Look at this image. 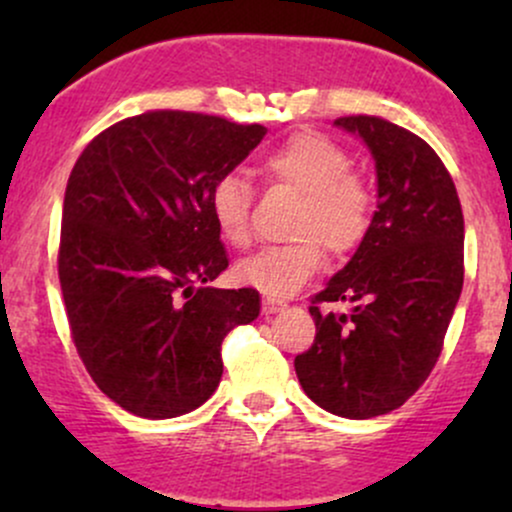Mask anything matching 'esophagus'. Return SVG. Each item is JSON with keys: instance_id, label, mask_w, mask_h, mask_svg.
Masks as SVG:
<instances>
[{"instance_id": "obj_1", "label": "esophagus", "mask_w": 512, "mask_h": 512, "mask_svg": "<svg viewBox=\"0 0 512 512\" xmlns=\"http://www.w3.org/2000/svg\"><path fill=\"white\" fill-rule=\"evenodd\" d=\"M284 301H276V298H264L262 301V310H264V315H274V313H279V310H284Z\"/></svg>"}]
</instances>
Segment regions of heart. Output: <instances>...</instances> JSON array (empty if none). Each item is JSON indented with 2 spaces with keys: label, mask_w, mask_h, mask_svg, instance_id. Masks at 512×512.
I'll return each instance as SVG.
<instances>
[{
  "label": "heart",
  "mask_w": 512,
  "mask_h": 512,
  "mask_svg": "<svg viewBox=\"0 0 512 512\" xmlns=\"http://www.w3.org/2000/svg\"><path fill=\"white\" fill-rule=\"evenodd\" d=\"M262 175L301 192L303 202L293 221L289 245H272L236 264V279L269 298L293 296L322 264L320 242L339 257L356 250L373 219V192L351 170V156L317 132L293 134L269 151L260 163ZM252 190L236 173L221 175L209 192V209L221 238L233 248H245L250 228Z\"/></svg>",
  "instance_id": "heart-1"
}]
</instances>
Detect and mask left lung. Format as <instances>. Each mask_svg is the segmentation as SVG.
<instances>
[{
    "mask_svg": "<svg viewBox=\"0 0 512 512\" xmlns=\"http://www.w3.org/2000/svg\"><path fill=\"white\" fill-rule=\"evenodd\" d=\"M334 127L368 146L378 211L344 269L313 298L315 342L293 366L305 395L344 419L402 407L443 349L464 279V219L455 182L424 139L383 117L351 115ZM354 302L322 314L320 302Z\"/></svg>",
    "mask_w": 512,
    "mask_h": 512,
    "instance_id": "left-lung-1",
    "label": "left lung"
}]
</instances>
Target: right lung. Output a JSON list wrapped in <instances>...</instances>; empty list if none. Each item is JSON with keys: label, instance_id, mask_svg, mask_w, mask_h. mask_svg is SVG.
Returning a JSON list of instances; mask_svg holds the SVG:
<instances>
[{"label": "right lung", "instance_id": "1", "mask_svg": "<svg viewBox=\"0 0 512 512\" xmlns=\"http://www.w3.org/2000/svg\"><path fill=\"white\" fill-rule=\"evenodd\" d=\"M267 127L154 110L81 151L62 207L60 286L81 361L115 404L173 419L219 387L221 342L260 315L255 289L207 286L228 267L209 192Z\"/></svg>", "mask_w": 512, "mask_h": 512}]
</instances>
